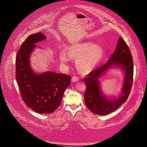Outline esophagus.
Instances as JSON below:
<instances>
[{
    "label": "esophagus",
    "mask_w": 147,
    "mask_h": 147,
    "mask_svg": "<svg viewBox=\"0 0 147 147\" xmlns=\"http://www.w3.org/2000/svg\"><path fill=\"white\" fill-rule=\"evenodd\" d=\"M79 78L77 76H74L71 78V82H77L78 80H79Z\"/></svg>",
    "instance_id": "1"
}]
</instances>
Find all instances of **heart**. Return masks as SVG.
Segmentation results:
<instances>
[{"label":"heart","instance_id":"1","mask_svg":"<svg viewBox=\"0 0 147 147\" xmlns=\"http://www.w3.org/2000/svg\"><path fill=\"white\" fill-rule=\"evenodd\" d=\"M104 54V49L99 44L85 42L74 45L68 48V54L61 51L59 58L63 65H67L71 58L77 59L76 66L78 70L83 73H89L99 63Z\"/></svg>","mask_w":147,"mask_h":147}]
</instances>
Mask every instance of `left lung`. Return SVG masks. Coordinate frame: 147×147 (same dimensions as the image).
Listing matches in <instances>:
<instances>
[{"label":"left lung","mask_w":147,"mask_h":147,"mask_svg":"<svg viewBox=\"0 0 147 147\" xmlns=\"http://www.w3.org/2000/svg\"><path fill=\"white\" fill-rule=\"evenodd\" d=\"M116 65L124 70L125 78L123 92L119 98L108 100L101 92L98 77L110 67ZM134 65L132 57L128 46L120 37L115 52L106 64L86 75L84 79L86 85L84 100L86 106L95 114L105 115L120 107L128 99L133 83Z\"/></svg>","instance_id":"8db88e82"}]
</instances>
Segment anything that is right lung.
<instances>
[{
    "mask_svg": "<svg viewBox=\"0 0 147 147\" xmlns=\"http://www.w3.org/2000/svg\"><path fill=\"white\" fill-rule=\"evenodd\" d=\"M46 38L42 33L32 34L22 44L16 57V80L24 103L36 112L50 113L60 106L64 92L70 84V75L47 71L35 74L29 56L36 45Z\"/></svg>",
    "mask_w": 147,
    "mask_h": 147,
    "instance_id": "obj_1",
    "label": "right lung"
}]
</instances>
